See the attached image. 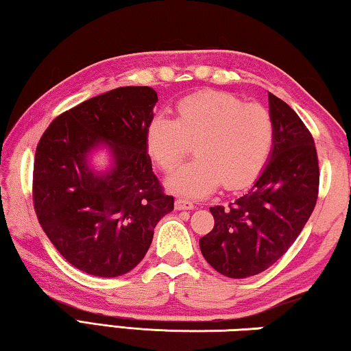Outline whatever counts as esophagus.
<instances>
[{
	"label": "esophagus",
	"instance_id": "1",
	"mask_svg": "<svg viewBox=\"0 0 351 351\" xmlns=\"http://www.w3.org/2000/svg\"><path fill=\"white\" fill-rule=\"evenodd\" d=\"M193 203L189 199H184V198H178L175 201V209L176 210H192L193 209Z\"/></svg>",
	"mask_w": 351,
	"mask_h": 351
}]
</instances>
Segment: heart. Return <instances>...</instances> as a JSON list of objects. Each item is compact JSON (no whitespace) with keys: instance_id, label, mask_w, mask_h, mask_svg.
<instances>
[{"instance_id":"1","label":"heart","mask_w":351,"mask_h":351,"mask_svg":"<svg viewBox=\"0 0 351 351\" xmlns=\"http://www.w3.org/2000/svg\"><path fill=\"white\" fill-rule=\"evenodd\" d=\"M176 119L154 116L147 128L148 152L165 171L192 150L198 158L176 170L167 186L187 197H204L219 184L229 190L254 181L274 147L271 112L228 93L204 91L184 97Z\"/></svg>"}]
</instances>
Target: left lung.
<instances>
[{
    "label": "left lung",
    "instance_id": "8db88e82",
    "mask_svg": "<svg viewBox=\"0 0 351 351\" xmlns=\"http://www.w3.org/2000/svg\"><path fill=\"white\" fill-rule=\"evenodd\" d=\"M276 138L252 187L229 206L210 207L215 226L199 239L213 269L230 278L257 276L282 257L311 217L319 192L314 139L282 99L268 94Z\"/></svg>",
    "mask_w": 351,
    "mask_h": 351
}]
</instances>
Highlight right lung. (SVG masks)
<instances>
[{
    "mask_svg": "<svg viewBox=\"0 0 351 351\" xmlns=\"http://www.w3.org/2000/svg\"><path fill=\"white\" fill-rule=\"evenodd\" d=\"M158 94L122 86L91 97L52 121L35 152L34 209L47 239L86 274L119 277L145 257L159 219L173 210L147 150ZM106 147L110 167L90 154Z\"/></svg>",
    "mask_w": 351,
    "mask_h": 351,
    "instance_id": "add662e5",
    "label": "right lung"
}]
</instances>
